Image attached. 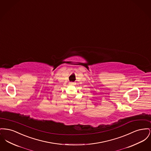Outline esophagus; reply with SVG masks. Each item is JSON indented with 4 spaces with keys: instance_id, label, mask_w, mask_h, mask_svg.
Returning <instances> with one entry per match:
<instances>
[{
    "instance_id": "esophagus-1",
    "label": "esophagus",
    "mask_w": 151,
    "mask_h": 151,
    "mask_svg": "<svg viewBox=\"0 0 151 151\" xmlns=\"http://www.w3.org/2000/svg\"><path fill=\"white\" fill-rule=\"evenodd\" d=\"M69 84H70V85H73V84H74V83H73V82H70V83H69Z\"/></svg>"
}]
</instances>
